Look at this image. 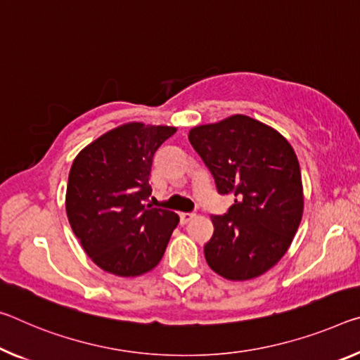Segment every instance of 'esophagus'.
<instances>
[{"mask_svg":"<svg viewBox=\"0 0 360 360\" xmlns=\"http://www.w3.org/2000/svg\"><path fill=\"white\" fill-rule=\"evenodd\" d=\"M193 218H195V214H193V213H179L181 224H187V222L192 221Z\"/></svg>","mask_w":360,"mask_h":360,"instance_id":"esophagus-1","label":"esophagus"}]
</instances>
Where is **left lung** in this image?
Returning a JSON list of instances; mask_svg holds the SVG:
<instances>
[{"label": "left lung", "mask_w": 360, "mask_h": 360, "mask_svg": "<svg viewBox=\"0 0 360 360\" xmlns=\"http://www.w3.org/2000/svg\"><path fill=\"white\" fill-rule=\"evenodd\" d=\"M189 141L221 195L236 197L227 213L211 216L208 266L227 281L261 276L287 253L303 216L293 147L278 131L247 115L192 128Z\"/></svg>", "instance_id": "8db88e82"}]
</instances>
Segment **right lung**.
<instances>
[{
    "mask_svg": "<svg viewBox=\"0 0 360 360\" xmlns=\"http://www.w3.org/2000/svg\"><path fill=\"white\" fill-rule=\"evenodd\" d=\"M173 127L127 123L78 153L68 174L65 210L86 255L105 272L136 277L155 267L179 216L144 202L153 155Z\"/></svg>",
    "mask_w": 360,
    "mask_h": 360,
    "instance_id": "right-lung-1",
    "label": "right lung"
}]
</instances>
